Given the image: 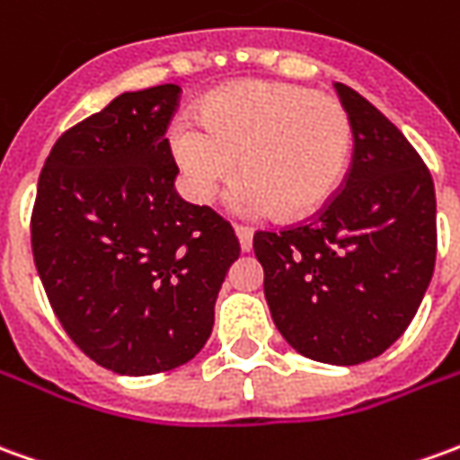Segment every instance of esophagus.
Instances as JSON below:
<instances>
[{
	"label": "esophagus",
	"instance_id": "obj_1",
	"mask_svg": "<svg viewBox=\"0 0 460 460\" xmlns=\"http://www.w3.org/2000/svg\"><path fill=\"white\" fill-rule=\"evenodd\" d=\"M234 231H236V239H239L241 252H243V253L252 252V246H253V231H252V229H246V226H234Z\"/></svg>",
	"mask_w": 460,
	"mask_h": 460
}]
</instances>
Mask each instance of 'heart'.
I'll list each match as a JSON object with an SVG mask.
<instances>
[{"instance_id":"heart-1","label":"heart","mask_w":460,"mask_h":460,"mask_svg":"<svg viewBox=\"0 0 460 460\" xmlns=\"http://www.w3.org/2000/svg\"><path fill=\"white\" fill-rule=\"evenodd\" d=\"M194 117L172 129L169 152L199 204H211L241 169V211L298 219L336 194L351 159L343 104L306 86L246 79L204 96Z\"/></svg>"}]
</instances>
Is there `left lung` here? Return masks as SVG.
Listing matches in <instances>:
<instances>
[{
	"label": "left lung",
	"instance_id": "obj_1",
	"mask_svg": "<svg viewBox=\"0 0 460 460\" xmlns=\"http://www.w3.org/2000/svg\"><path fill=\"white\" fill-rule=\"evenodd\" d=\"M351 119L353 162L316 219L259 231L253 253L276 329L301 356L371 361L416 316L436 266V191L409 139L336 82Z\"/></svg>",
	"mask_w": 460,
	"mask_h": 460
}]
</instances>
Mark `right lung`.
Segmentation results:
<instances>
[{
	"label": "right lung",
	"instance_id": "1",
	"mask_svg": "<svg viewBox=\"0 0 460 460\" xmlns=\"http://www.w3.org/2000/svg\"><path fill=\"white\" fill-rule=\"evenodd\" d=\"M179 86L124 92L57 139L31 214L49 304L82 351L121 376L197 356L239 241L174 191L169 139Z\"/></svg>",
	"mask_w": 460,
	"mask_h": 460
}]
</instances>
